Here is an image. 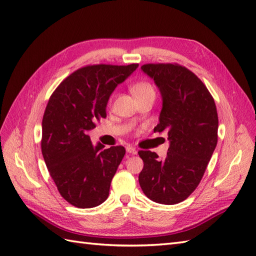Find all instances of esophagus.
<instances>
[{"instance_id":"esophagus-1","label":"esophagus","mask_w":256,"mask_h":256,"mask_svg":"<svg viewBox=\"0 0 256 256\" xmlns=\"http://www.w3.org/2000/svg\"><path fill=\"white\" fill-rule=\"evenodd\" d=\"M127 152L129 153V154H137V150H136L134 148H132V146H128Z\"/></svg>"}]
</instances>
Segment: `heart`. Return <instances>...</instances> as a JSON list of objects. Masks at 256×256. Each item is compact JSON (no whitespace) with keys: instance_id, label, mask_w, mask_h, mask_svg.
<instances>
[{"instance_id":"1","label":"heart","mask_w":256,"mask_h":256,"mask_svg":"<svg viewBox=\"0 0 256 256\" xmlns=\"http://www.w3.org/2000/svg\"><path fill=\"white\" fill-rule=\"evenodd\" d=\"M130 90H132V94L137 100L142 98L148 95H156L154 88H153L149 82H146V81L134 83L132 86H130Z\"/></svg>"}]
</instances>
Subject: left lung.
Segmentation results:
<instances>
[{"mask_svg": "<svg viewBox=\"0 0 256 256\" xmlns=\"http://www.w3.org/2000/svg\"><path fill=\"white\" fill-rule=\"evenodd\" d=\"M141 69L156 84L162 110L154 132H168L166 158L139 151L144 168L139 184L144 195L163 205L185 200L206 171L218 141V114L206 85L178 64H148Z\"/></svg>", "mask_w": 256, "mask_h": 256, "instance_id": "1", "label": "left lung"}]
</instances>
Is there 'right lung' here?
Masks as SVG:
<instances>
[{"mask_svg":"<svg viewBox=\"0 0 256 256\" xmlns=\"http://www.w3.org/2000/svg\"><path fill=\"white\" fill-rule=\"evenodd\" d=\"M138 66L81 68L50 96L42 117V152L60 195L78 208L98 206L110 195V182L126 150L122 146H94L88 132L106 117L110 94Z\"/></svg>","mask_w":256,"mask_h":256,"instance_id":"obj_1","label":"right lung"}]
</instances>
